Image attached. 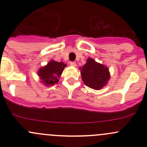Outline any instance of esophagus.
Listing matches in <instances>:
<instances>
[{
	"label": "esophagus",
	"mask_w": 147,
	"mask_h": 147,
	"mask_svg": "<svg viewBox=\"0 0 147 147\" xmlns=\"http://www.w3.org/2000/svg\"><path fill=\"white\" fill-rule=\"evenodd\" d=\"M69 65H70L71 66H72V67H75L77 65L75 62H70V63H69Z\"/></svg>",
	"instance_id": "34e87169"
}]
</instances>
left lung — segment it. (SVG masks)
<instances>
[{
	"label": "left lung",
	"instance_id": "obj_1",
	"mask_svg": "<svg viewBox=\"0 0 147 147\" xmlns=\"http://www.w3.org/2000/svg\"><path fill=\"white\" fill-rule=\"evenodd\" d=\"M81 75L85 85L94 90H100L109 79L108 68L91 58L82 67Z\"/></svg>",
	"mask_w": 147,
	"mask_h": 147
}]
</instances>
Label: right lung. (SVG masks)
<instances>
[{"label":"right lung","instance_id":"right-lung-1","mask_svg":"<svg viewBox=\"0 0 147 147\" xmlns=\"http://www.w3.org/2000/svg\"><path fill=\"white\" fill-rule=\"evenodd\" d=\"M65 67H66V65L62 62L58 63L51 60L46 66L40 69L38 75L42 82L47 85H53L59 81L58 78L61 75Z\"/></svg>","mask_w":147,"mask_h":147}]
</instances>
